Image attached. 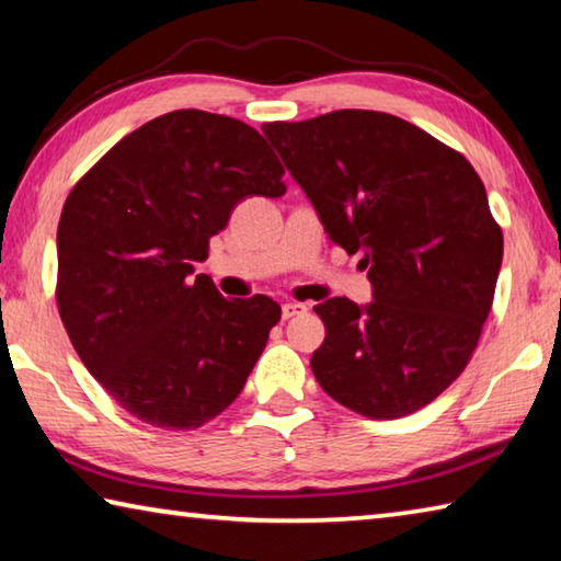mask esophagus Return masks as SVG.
Here are the masks:
<instances>
[{"label":"esophagus","mask_w":561,"mask_h":561,"mask_svg":"<svg viewBox=\"0 0 561 561\" xmlns=\"http://www.w3.org/2000/svg\"><path fill=\"white\" fill-rule=\"evenodd\" d=\"M304 311H307V304H297V301L282 304V319H294L304 314Z\"/></svg>","instance_id":"obj_1"}]
</instances>
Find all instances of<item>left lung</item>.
Wrapping results in <instances>:
<instances>
[{"label":"left lung","mask_w":561,"mask_h":561,"mask_svg":"<svg viewBox=\"0 0 561 561\" xmlns=\"http://www.w3.org/2000/svg\"><path fill=\"white\" fill-rule=\"evenodd\" d=\"M262 133L314 205L329 240L364 254L374 301L314 307L327 339L311 371L366 417L438 398L468 366L492 307L502 232L480 175L403 118L334 111Z\"/></svg>","instance_id":"left-lung-1"}]
</instances>
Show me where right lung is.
I'll return each mask as SVG.
<instances>
[{
    "label": "right lung",
    "mask_w": 561,
    "mask_h": 561,
    "mask_svg": "<svg viewBox=\"0 0 561 561\" xmlns=\"http://www.w3.org/2000/svg\"><path fill=\"white\" fill-rule=\"evenodd\" d=\"M257 130L173 111L113 146L69 193L56 232V301L76 354L113 401L190 431L244 388L282 317L274 299H225L195 262L250 195L282 197Z\"/></svg>",
    "instance_id": "1"
}]
</instances>
